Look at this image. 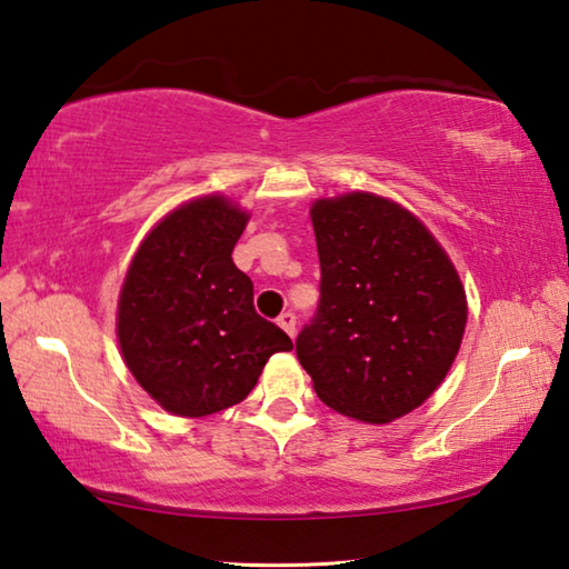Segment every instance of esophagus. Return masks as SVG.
Here are the masks:
<instances>
[{"instance_id": "1", "label": "esophagus", "mask_w": 569, "mask_h": 569, "mask_svg": "<svg viewBox=\"0 0 569 569\" xmlns=\"http://www.w3.org/2000/svg\"><path fill=\"white\" fill-rule=\"evenodd\" d=\"M278 326H281V329L293 339V336H296V316L291 311L278 316Z\"/></svg>"}]
</instances>
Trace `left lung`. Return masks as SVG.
I'll use <instances>...</instances> for the list:
<instances>
[{
  "label": "left lung",
  "instance_id": "left-lung-1",
  "mask_svg": "<svg viewBox=\"0 0 569 569\" xmlns=\"http://www.w3.org/2000/svg\"><path fill=\"white\" fill-rule=\"evenodd\" d=\"M311 223L321 303L298 333V361L343 417H407L441 387L465 339L457 268L423 220L377 192L313 200Z\"/></svg>",
  "mask_w": 569,
  "mask_h": 569
}]
</instances>
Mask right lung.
Wrapping results in <instances>:
<instances>
[{"label":"right lung","instance_id":"add662e5","mask_svg":"<svg viewBox=\"0 0 569 569\" xmlns=\"http://www.w3.org/2000/svg\"><path fill=\"white\" fill-rule=\"evenodd\" d=\"M246 208L210 192L160 218L134 250L118 296L122 361L172 417L200 419L243 401L266 361L293 343L253 308L233 248Z\"/></svg>","mask_w":569,"mask_h":569}]
</instances>
